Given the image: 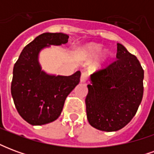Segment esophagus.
I'll list each match as a JSON object with an SVG mask.
<instances>
[{
    "instance_id": "esophagus-1",
    "label": "esophagus",
    "mask_w": 154,
    "mask_h": 154,
    "mask_svg": "<svg viewBox=\"0 0 154 154\" xmlns=\"http://www.w3.org/2000/svg\"><path fill=\"white\" fill-rule=\"evenodd\" d=\"M87 80V72H82V74H81V78H80L81 82H85Z\"/></svg>"
}]
</instances>
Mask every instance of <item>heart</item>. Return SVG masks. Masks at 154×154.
Returning a JSON list of instances; mask_svg holds the SVG:
<instances>
[{
    "instance_id": "1",
    "label": "heart",
    "mask_w": 154,
    "mask_h": 154,
    "mask_svg": "<svg viewBox=\"0 0 154 154\" xmlns=\"http://www.w3.org/2000/svg\"><path fill=\"white\" fill-rule=\"evenodd\" d=\"M101 45L100 44H89L87 45H84L82 47H79L77 48V54L82 58H85V59H91L97 57V54H99L101 50ZM110 57V54L109 53H105V54L101 56L99 61L98 66L105 64L108 60V58Z\"/></svg>"
}]
</instances>
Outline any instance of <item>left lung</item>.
<instances>
[{
	"mask_svg": "<svg viewBox=\"0 0 154 154\" xmlns=\"http://www.w3.org/2000/svg\"><path fill=\"white\" fill-rule=\"evenodd\" d=\"M116 59L91 76L86 109L91 125L102 131L122 129L135 116L143 94V69L138 58L117 44Z\"/></svg>",
	"mask_w": 154,
	"mask_h": 154,
	"instance_id": "8db88e82",
	"label": "left lung"
}]
</instances>
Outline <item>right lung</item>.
<instances>
[{
  "label": "right lung",
  "instance_id": "right-lung-1",
  "mask_svg": "<svg viewBox=\"0 0 154 154\" xmlns=\"http://www.w3.org/2000/svg\"><path fill=\"white\" fill-rule=\"evenodd\" d=\"M63 33H44L27 44L15 63L11 95L15 108L25 121L42 125L57 119L67 97L80 82L81 72L71 76L49 75L41 70L38 54L50 45L67 44Z\"/></svg>",
  "mask_w": 154,
  "mask_h": 154
}]
</instances>
